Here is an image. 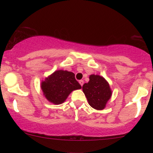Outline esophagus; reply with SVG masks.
<instances>
[{"label":"esophagus","instance_id":"esophagus-1","mask_svg":"<svg viewBox=\"0 0 153 153\" xmlns=\"http://www.w3.org/2000/svg\"><path fill=\"white\" fill-rule=\"evenodd\" d=\"M79 83L80 84V85H81V86H82V85H83V84H84V81L82 80H79Z\"/></svg>","mask_w":153,"mask_h":153}]
</instances>
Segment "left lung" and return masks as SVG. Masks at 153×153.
Wrapping results in <instances>:
<instances>
[{
	"label": "left lung",
	"mask_w": 153,
	"mask_h": 153,
	"mask_svg": "<svg viewBox=\"0 0 153 153\" xmlns=\"http://www.w3.org/2000/svg\"><path fill=\"white\" fill-rule=\"evenodd\" d=\"M82 91L89 105L96 110H103L112 95L108 81L103 77L94 74L91 75L88 82L82 85Z\"/></svg>",
	"instance_id": "8db88e82"
}]
</instances>
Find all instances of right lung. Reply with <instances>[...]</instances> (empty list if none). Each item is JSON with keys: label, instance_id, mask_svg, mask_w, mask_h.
<instances>
[{"label": "right lung", "instance_id": "right-lung-1", "mask_svg": "<svg viewBox=\"0 0 153 153\" xmlns=\"http://www.w3.org/2000/svg\"><path fill=\"white\" fill-rule=\"evenodd\" d=\"M41 88L47 101L58 105L65 102L72 91L81 86L75 80L74 73L58 70L42 81Z\"/></svg>", "mask_w": 153, "mask_h": 153}]
</instances>
